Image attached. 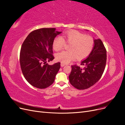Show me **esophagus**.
Segmentation results:
<instances>
[{
  "instance_id": "1",
  "label": "esophagus",
  "mask_w": 125,
  "mask_h": 125,
  "mask_svg": "<svg viewBox=\"0 0 125 125\" xmlns=\"http://www.w3.org/2000/svg\"><path fill=\"white\" fill-rule=\"evenodd\" d=\"M60 65H61V66H62V67H63V66H65V64L62 63H61V64H60Z\"/></svg>"
}]
</instances>
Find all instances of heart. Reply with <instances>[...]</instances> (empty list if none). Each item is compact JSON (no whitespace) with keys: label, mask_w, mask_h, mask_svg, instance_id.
Returning <instances> with one entry per match:
<instances>
[{"label":"heart","mask_w":125,"mask_h":125,"mask_svg":"<svg viewBox=\"0 0 125 125\" xmlns=\"http://www.w3.org/2000/svg\"><path fill=\"white\" fill-rule=\"evenodd\" d=\"M65 42L70 45L68 51H62L56 55V59L62 63H68L76 58L78 60L85 59L91 53L94 41L92 37L86 35L75 30H70L64 33L62 37H55L52 42V47L56 51L62 50Z\"/></svg>","instance_id":"obj_1"}]
</instances>
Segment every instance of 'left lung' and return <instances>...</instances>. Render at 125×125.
I'll return each instance as SVG.
<instances>
[{"label": "left lung", "instance_id": "obj_1", "mask_svg": "<svg viewBox=\"0 0 125 125\" xmlns=\"http://www.w3.org/2000/svg\"><path fill=\"white\" fill-rule=\"evenodd\" d=\"M106 50L100 39L94 40L91 53L81 62L82 68L77 65L71 66L69 82L75 88L84 90L89 88L99 81L103 74L106 63Z\"/></svg>", "mask_w": 125, "mask_h": 125}]
</instances>
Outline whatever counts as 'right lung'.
Returning a JSON list of instances; mask_svg holds the SVG:
<instances>
[{"label":"right lung","instance_id":"right-lung-1","mask_svg":"<svg viewBox=\"0 0 125 125\" xmlns=\"http://www.w3.org/2000/svg\"><path fill=\"white\" fill-rule=\"evenodd\" d=\"M62 32L55 28H42L30 33L21 46L20 53L21 69L24 78L32 86L45 89L54 82L60 62L49 65L47 62L54 59L52 42Z\"/></svg>","mask_w":125,"mask_h":125}]
</instances>
